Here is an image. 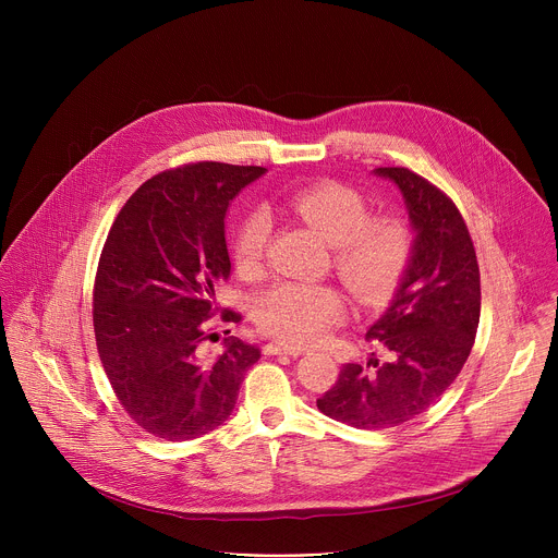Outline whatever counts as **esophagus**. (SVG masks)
I'll return each instance as SVG.
<instances>
[{
	"instance_id": "obj_1",
	"label": "esophagus",
	"mask_w": 558,
	"mask_h": 558,
	"mask_svg": "<svg viewBox=\"0 0 558 558\" xmlns=\"http://www.w3.org/2000/svg\"><path fill=\"white\" fill-rule=\"evenodd\" d=\"M265 355H302V349H295V347H287V344H280V342H269L265 347Z\"/></svg>"
}]
</instances>
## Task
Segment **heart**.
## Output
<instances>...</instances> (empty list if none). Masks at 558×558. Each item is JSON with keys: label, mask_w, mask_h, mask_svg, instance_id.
I'll return each instance as SVG.
<instances>
[{"label": "heart", "mask_w": 558, "mask_h": 558, "mask_svg": "<svg viewBox=\"0 0 558 558\" xmlns=\"http://www.w3.org/2000/svg\"><path fill=\"white\" fill-rule=\"evenodd\" d=\"M289 207L333 245L336 271L357 302L377 304L400 284L413 256V231L402 218L371 216L368 201L336 181L293 192ZM269 241V214H250L233 238V265L245 280L265 274ZM254 317L263 333L308 344L342 323L344 298L331 284L280 282L258 298Z\"/></svg>", "instance_id": "b5f03b06"}]
</instances>
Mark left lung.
Returning <instances> with one entry per match:
<instances>
[{"label":"left lung","instance_id":"left-lung-1","mask_svg":"<svg viewBox=\"0 0 558 558\" xmlns=\"http://www.w3.org/2000/svg\"><path fill=\"white\" fill-rule=\"evenodd\" d=\"M400 187L415 231L411 263L388 308L368 329L388 360L344 364L317 409L353 428L379 430L415 420L457 379L482 311L480 265L454 203L407 168H377Z\"/></svg>","mask_w":558,"mask_h":558}]
</instances>
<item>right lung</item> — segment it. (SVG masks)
<instances>
[{
  "label": "right lung",
  "mask_w": 558,
  "mask_h": 558,
  "mask_svg": "<svg viewBox=\"0 0 558 558\" xmlns=\"http://www.w3.org/2000/svg\"><path fill=\"white\" fill-rule=\"evenodd\" d=\"M265 168L192 163L145 181L119 211L99 258L93 320L104 371L149 435L187 441L231 415L260 349L225 340L201 355L214 287L229 278L225 214ZM225 320L241 315L225 313Z\"/></svg>",
  "instance_id": "obj_1"
}]
</instances>
